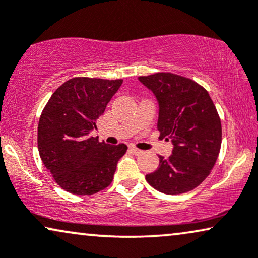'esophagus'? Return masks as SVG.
Instances as JSON below:
<instances>
[{
  "mask_svg": "<svg viewBox=\"0 0 258 258\" xmlns=\"http://www.w3.org/2000/svg\"><path fill=\"white\" fill-rule=\"evenodd\" d=\"M129 149H130V152H133L134 154H135V155H140V154H142V153H143L141 149H137L136 147H133V146L130 147Z\"/></svg>",
  "mask_w": 258,
  "mask_h": 258,
  "instance_id": "obj_1",
  "label": "esophagus"
}]
</instances>
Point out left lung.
<instances>
[{"label": "left lung", "instance_id": "obj_1", "mask_svg": "<svg viewBox=\"0 0 258 258\" xmlns=\"http://www.w3.org/2000/svg\"><path fill=\"white\" fill-rule=\"evenodd\" d=\"M159 102L160 137L172 140V155H160L150 186L165 195H181L198 187L216 165L222 146V123L212 99L195 80L170 72L139 77Z\"/></svg>", "mask_w": 258, "mask_h": 258}]
</instances>
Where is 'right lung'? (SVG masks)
<instances>
[{
    "label": "right lung",
    "mask_w": 258,
    "mask_h": 258,
    "mask_svg": "<svg viewBox=\"0 0 258 258\" xmlns=\"http://www.w3.org/2000/svg\"><path fill=\"white\" fill-rule=\"evenodd\" d=\"M123 79L76 77L63 83L43 108L38 148L43 165L62 189L91 196L112 182L117 162L128 147L99 142L90 134Z\"/></svg>",
    "instance_id": "add662e5"
}]
</instances>
